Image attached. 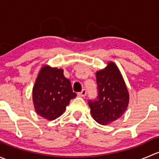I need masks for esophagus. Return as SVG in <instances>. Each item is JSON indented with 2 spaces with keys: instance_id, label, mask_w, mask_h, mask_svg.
<instances>
[{
  "instance_id": "1",
  "label": "esophagus",
  "mask_w": 159,
  "mask_h": 159,
  "mask_svg": "<svg viewBox=\"0 0 159 159\" xmlns=\"http://www.w3.org/2000/svg\"><path fill=\"white\" fill-rule=\"evenodd\" d=\"M86 94H87V91H86V89H83L81 92L78 93V95L80 96V97H84V96L86 95Z\"/></svg>"
}]
</instances>
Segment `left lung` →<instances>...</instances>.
I'll list each match as a JSON object with an SVG mask.
<instances>
[{"label":"left lung","instance_id":"left-lung-1","mask_svg":"<svg viewBox=\"0 0 159 159\" xmlns=\"http://www.w3.org/2000/svg\"><path fill=\"white\" fill-rule=\"evenodd\" d=\"M98 97L89 100L92 118L101 125H108L124 114L129 94L121 72L114 62L96 72Z\"/></svg>","mask_w":159,"mask_h":159}]
</instances>
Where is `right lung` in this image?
I'll list each match as a JSON object with an SVG mask.
<instances>
[{
	"instance_id": "obj_1",
	"label": "right lung",
	"mask_w": 159,
	"mask_h": 159,
	"mask_svg": "<svg viewBox=\"0 0 159 159\" xmlns=\"http://www.w3.org/2000/svg\"><path fill=\"white\" fill-rule=\"evenodd\" d=\"M76 97L70 81L64 76L63 69L45 65L41 68L32 91L34 106L38 115L46 119L60 117Z\"/></svg>"
}]
</instances>
